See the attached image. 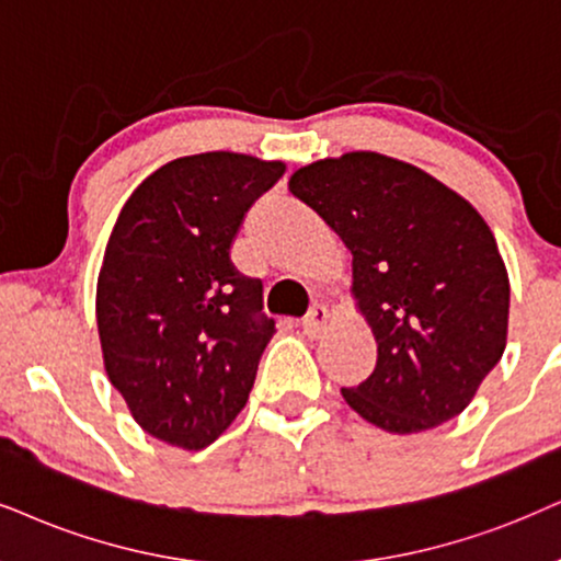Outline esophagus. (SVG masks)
<instances>
[{
    "instance_id": "obj_1",
    "label": "esophagus",
    "mask_w": 561,
    "mask_h": 561,
    "mask_svg": "<svg viewBox=\"0 0 561 561\" xmlns=\"http://www.w3.org/2000/svg\"><path fill=\"white\" fill-rule=\"evenodd\" d=\"M325 323H329V310H325V305H313V308L308 310V316L302 318V333L310 339L321 336Z\"/></svg>"
}]
</instances>
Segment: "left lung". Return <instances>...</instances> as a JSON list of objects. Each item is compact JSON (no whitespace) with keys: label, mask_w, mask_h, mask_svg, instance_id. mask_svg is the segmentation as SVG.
Listing matches in <instances>:
<instances>
[{"label":"left lung","mask_w":561,"mask_h":561,"mask_svg":"<svg viewBox=\"0 0 561 561\" xmlns=\"http://www.w3.org/2000/svg\"><path fill=\"white\" fill-rule=\"evenodd\" d=\"M289 191L352 251V293L378 342L373 375L342 388L344 401L396 435L458 416L507 339L510 282L489 225L424 170L378 152L305 165Z\"/></svg>","instance_id":"8db88e82"}]
</instances>
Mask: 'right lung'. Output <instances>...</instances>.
Here are the masks:
<instances>
[{"label":"right lung","mask_w":561,"mask_h":561,"mask_svg":"<svg viewBox=\"0 0 561 561\" xmlns=\"http://www.w3.org/2000/svg\"><path fill=\"white\" fill-rule=\"evenodd\" d=\"M282 162L204 152L168 162L124 204L98 276L105 373L152 437L202 450L245 407L274 318L230 259Z\"/></svg>","instance_id":"obj_1"}]
</instances>
